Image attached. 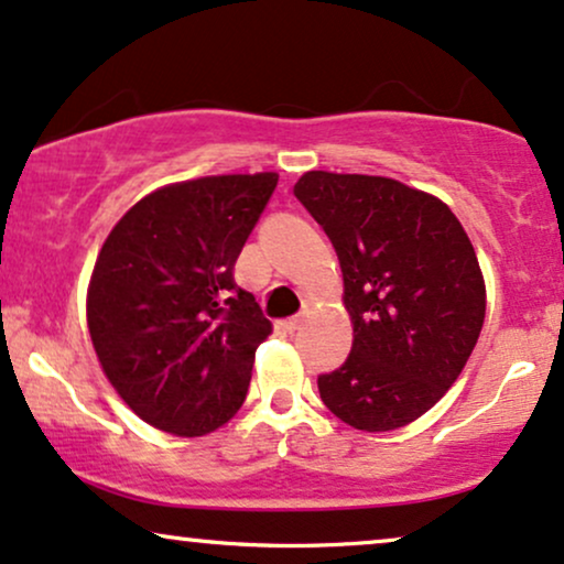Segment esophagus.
<instances>
[{
  "label": "esophagus",
  "mask_w": 564,
  "mask_h": 564,
  "mask_svg": "<svg viewBox=\"0 0 564 564\" xmlns=\"http://www.w3.org/2000/svg\"><path fill=\"white\" fill-rule=\"evenodd\" d=\"M283 325H286V330H289V333H296V330H299V327H302V325H304V315L289 317V319H286V323H283Z\"/></svg>",
  "instance_id": "34e87169"
}]
</instances>
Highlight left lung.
I'll use <instances>...</instances> for the list:
<instances>
[{"mask_svg":"<svg viewBox=\"0 0 564 564\" xmlns=\"http://www.w3.org/2000/svg\"><path fill=\"white\" fill-rule=\"evenodd\" d=\"M294 195L338 252L354 327L319 398L354 430H401L453 388L479 340L487 286L471 239L440 197L390 176L306 171Z\"/></svg>","mask_w":564,"mask_h":564,"instance_id":"obj_1","label":"left lung"}]
</instances>
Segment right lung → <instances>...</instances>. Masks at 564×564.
<instances>
[{
    "label": "right lung",
    "mask_w": 564,
    "mask_h": 564,
    "mask_svg": "<svg viewBox=\"0 0 564 564\" xmlns=\"http://www.w3.org/2000/svg\"><path fill=\"white\" fill-rule=\"evenodd\" d=\"M275 184V171L166 184L98 252L85 299L93 348L111 388L155 430L203 437L245 403L273 325L234 265Z\"/></svg>",
    "instance_id": "obj_1"
}]
</instances>
